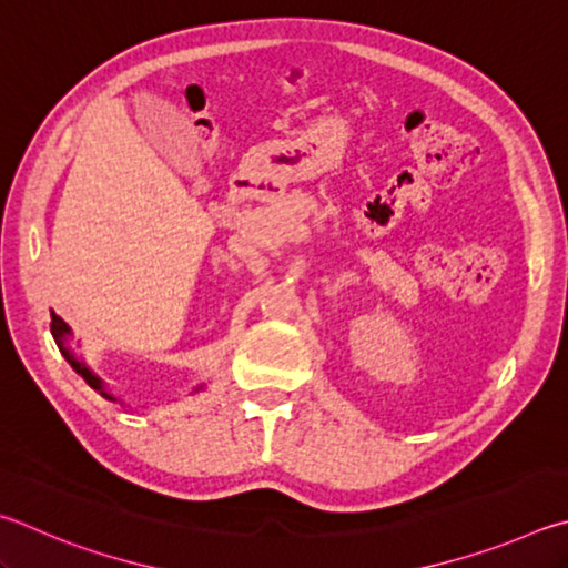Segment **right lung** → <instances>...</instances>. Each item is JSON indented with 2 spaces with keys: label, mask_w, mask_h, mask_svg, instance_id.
I'll return each mask as SVG.
<instances>
[{
  "label": "right lung",
  "mask_w": 568,
  "mask_h": 568,
  "mask_svg": "<svg viewBox=\"0 0 568 568\" xmlns=\"http://www.w3.org/2000/svg\"><path fill=\"white\" fill-rule=\"evenodd\" d=\"M52 336H54V342H57V346H59V352L64 354V359H67L69 364H72V369H74L79 376H82V379H84L89 386H92V389H97L99 394H102L104 399H109V402H116L114 396L104 389V382L99 379V376H97L92 369H89V366H87L84 362H79L77 356H74V352L69 349V346H67L69 326L64 324L62 316H57V314H52ZM199 389H202V386H199Z\"/></svg>",
  "instance_id": "obj_1"
}]
</instances>
